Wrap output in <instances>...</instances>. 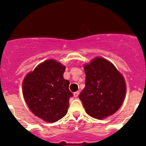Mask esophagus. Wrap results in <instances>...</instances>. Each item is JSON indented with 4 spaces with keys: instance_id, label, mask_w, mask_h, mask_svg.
Segmentation results:
<instances>
[{
    "instance_id": "obj_1",
    "label": "esophagus",
    "mask_w": 146,
    "mask_h": 146,
    "mask_svg": "<svg viewBox=\"0 0 146 146\" xmlns=\"http://www.w3.org/2000/svg\"><path fill=\"white\" fill-rule=\"evenodd\" d=\"M79 94H80V93H79L78 91H77V92H75V93H73V95H74L75 98H78Z\"/></svg>"
}]
</instances>
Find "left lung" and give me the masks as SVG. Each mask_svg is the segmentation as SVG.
Listing matches in <instances>:
<instances>
[{
  "mask_svg": "<svg viewBox=\"0 0 146 146\" xmlns=\"http://www.w3.org/2000/svg\"><path fill=\"white\" fill-rule=\"evenodd\" d=\"M85 88L79 98L88 115L98 119L110 116L124 100L126 87L121 73L104 58H97L84 66Z\"/></svg>",
  "mask_w": 146,
  "mask_h": 146,
  "instance_id": "obj_1",
  "label": "left lung"
}]
</instances>
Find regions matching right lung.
<instances>
[{
    "instance_id": "1",
    "label": "right lung",
    "mask_w": 146,
    "mask_h": 146,
    "mask_svg": "<svg viewBox=\"0 0 146 146\" xmlns=\"http://www.w3.org/2000/svg\"><path fill=\"white\" fill-rule=\"evenodd\" d=\"M65 66L48 60L38 65L25 78L23 96L31 111L44 121L56 122L67 113L68 102L73 96L69 81L63 78Z\"/></svg>"
}]
</instances>
